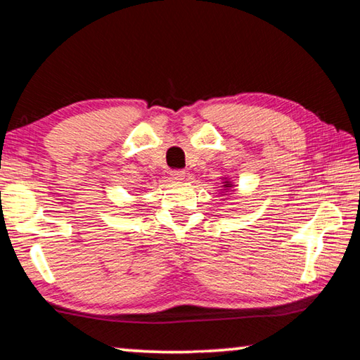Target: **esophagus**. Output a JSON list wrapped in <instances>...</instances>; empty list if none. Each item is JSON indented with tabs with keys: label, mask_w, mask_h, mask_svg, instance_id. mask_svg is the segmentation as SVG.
<instances>
[{
	"label": "esophagus",
	"mask_w": 360,
	"mask_h": 360,
	"mask_svg": "<svg viewBox=\"0 0 360 360\" xmlns=\"http://www.w3.org/2000/svg\"><path fill=\"white\" fill-rule=\"evenodd\" d=\"M169 176H172V179H174V181H181V179H184L186 172L184 169H173V172L169 173Z\"/></svg>",
	"instance_id": "1"
}]
</instances>
